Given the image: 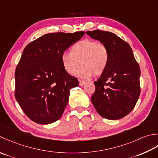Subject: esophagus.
<instances>
[{
	"instance_id": "1",
	"label": "esophagus",
	"mask_w": 158,
	"mask_h": 158,
	"mask_svg": "<svg viewBox=\"0 0 158 158\" xmlns=\"http://www.w3.org/2000/svg\"><path fill=\"white\" fill-rule=\"evenodd\" d=\"M86 84V82L84 81V80H80L79 81V85L80 86H84Z\"/></svg>"
}]
</instances>
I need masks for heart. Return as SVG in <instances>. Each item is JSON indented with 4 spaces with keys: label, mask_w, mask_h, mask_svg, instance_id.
I'll return each instance as SVG.
<instances>
[{
    "label": "heart",
    "mask_w": 158,
    "mask_h": 158,
    "mask_svg": "<svg viewBox=\"0 0 158 158\" xmlns=\"http://www.w3.org/2000/svg\"><path fill=\"white\" fill-rule=\"evenodd\" d=\"M109 60V53L104 44L86 39L73 44L71 52L61 55L64 69L69 75H74L79 69L78 76L89 78L94 74L99 76L105 72Z\"/></svg>",
    "instance_id": "b5f03b06"
}]
</instances>
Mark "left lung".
Returning <instances> with one entry per match:
<instances>
[{"mask_svg": "<svg viewBox=\"0 0 158 158\" xmlns=\"http://www.w3.org/2000/svg\"><path fill=\"white\" fill-rule=\"evenodd\" d=\"M86 34L104 44L109 53L105 72L94 82L95 91L91 101L102 117L120 119L133 110L139 98V65L130 45L117 35L99 30Z\"/></svg>", "mask_w": 158, "mask_h": 158, "instance_id": "1", "label": "left lung"}]
</instances>
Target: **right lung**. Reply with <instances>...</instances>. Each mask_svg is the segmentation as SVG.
I'll return each instance as SVG.
<instances>
[{"label": "right lung", "instance_id": "1", "mask_svg": "<svg viewBox=\"0 0 158 158\" xmlns=\"http://www.w3.org/2000/svg\"><path fill=\"white\" fill-rule=\"evenodd\" d=\"M85 32L52 33L28 44L15 72L16 100L25 114L39 124L59 120L78 80L64 69L61 55Z\"/></svg>", "mask_w": 158, "mask_h": 158}]
</instances>
